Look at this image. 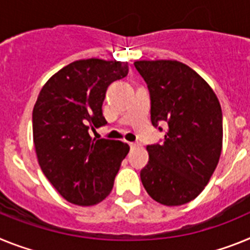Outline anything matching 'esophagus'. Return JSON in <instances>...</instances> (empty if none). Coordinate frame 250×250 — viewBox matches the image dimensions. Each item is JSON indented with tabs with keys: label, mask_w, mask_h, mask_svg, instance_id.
<instances>
[{
	"label": "esophagus",
	"mask_w": 250,
	"mask_h": 250,
	"mask_svg": "<svg viewBox=\"0 0 250 250\" xmlns=\"http://www.w3.org/2000/svg\"><path fill=\"white\" fill-rule=\"evenodd\" d=\"M138 146H140V143H129V147H131V148H137Z\"/></svg>",
	"instance_id": "obj_1"
}]
</instances>
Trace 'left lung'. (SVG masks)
Segmentation results:
<instances>
[{
  "label": "left lung",
  "instance_id": "obj_1",
  "mask_svg": "<svg viewBox=\"0 0 250 250\" xmlns=\"http://www.w3.org/2000/svg\"><path fill=\"white\" fill-rule=\"evenodd\" d=\"M134 66L151 98V122L164 142L147 146L148 164L141 181L149 196L179 206L199 196L218 166L223 147V113L210 85L176 60H141Z\"/></svg>",
  "mask_w": 250,
  "mask_h": 250
}]
</instances>
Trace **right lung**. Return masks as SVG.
I'll use <instances>...</instances> for the list:
<instances>
[{
  "label": "right lung",
  "instance_id": "add662e5",
  "mask_svg": "<svg viewBox=\"0 0 250 250\" xmlns=\"http://www.w3.org/2000/svg\"><path fill=\"white\" fill-rule=\"evenodd\" d=\"M127 74L125 62L77 60L40 90L32 110L35 151L46 179L69 203L94 205L112 191L129 146L93 140L89 129L107 125L102 112L107 88Z\"/></svg>",
  "mask_w": 250,
  "mask_h": 250
}]
</instances>
